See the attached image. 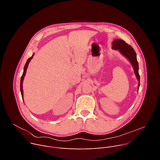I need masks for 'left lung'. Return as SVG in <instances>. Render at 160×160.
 I'll return each instance as SVG.
<instances>
[{
	"label": "left lung",
	"mask_w": 160,
	"mask_h": 160,
	"mask_svg": "<svg viewBox=\"0 0 160 160\" xmlns=\"http://www.w3.org/2000/svg\"><path fill=\"white\" fill-rule=\"evenodd\" d=\"M113 49L118 50L123 56H125L132 63L133 68L135 74L136 75L137 78L139 81V88L140 85V76L139 74V64L138 59H137L136 53L134 49L130 45L127 43L124 40L116 39L112 43Z\"/></svg>",
	"instance_id": "8db88e82"
}]
</instances>
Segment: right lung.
Returning a JSON list of instances; mask_svg holds the SVG:
<instances>
[{
  "mask_svg": "<svg viewBox=\"0 0 160 160\" xmlns=\"http://www.w3.org/2000/svg\"><path fill=\"white\" fill-rule=\"evenodd\" d=\"M34 56V54L32 55V56H31L30 58H29L25 65V67H24V72L23 73H22V75L21 76V82H20V90H21V96L22 98V99H23V91H22V81H23V79H24V77L25 76V74H26V72H27V68H28V64L30 61V60L33 58Z\"/></svg>",
  "mask_w": 160,
  "mask_h": 160,
  "instance_id": "1",
  "label": "right lung"
}]
</instances>
